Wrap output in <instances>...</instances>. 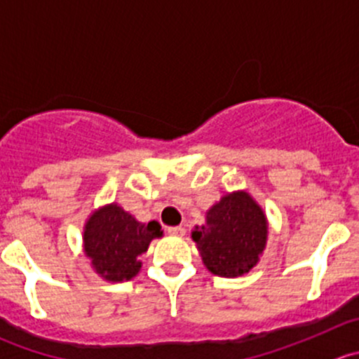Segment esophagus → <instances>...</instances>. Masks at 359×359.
<instances>
[{
	"label": "esophagus",
	"mask_w": 359,
	"mask_h": 359,
	"mask_svg": "<svg viewBox=\"0 0 359 359\" xmlns=\"http://www.w3.org/2000/svg\"><path fill=\"white\" fill-rule=\"evenodd\" d=\"M168 235L184 236V235H186V229H184L182 226H172V228H168Z\"/></svg>",
	"instance_id": "esophagus-1"
}]
</instances>
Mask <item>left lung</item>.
<instances>
[{"label":"left lung","instance_id":"left-lung-1","mask_svg":"<svg viewBox=\"0 0 359 359\" xmlns=\"http://www.w3.org/2000/svg\"><path fill=\"white\" fill-rule=\"evenodd\" d=\"M201 261L214 276L235 279L249 273L266 247L268 219L247 191H233L205 214L191 233Z\"/></svg>","mask_w":359,"mask_h":359}]
</instances>
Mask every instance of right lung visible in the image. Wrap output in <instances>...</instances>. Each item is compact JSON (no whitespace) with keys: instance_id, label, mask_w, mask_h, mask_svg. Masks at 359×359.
I'll list each match as a JSON object with an SVG mask.
<instances>
[{"instance_id":"1","label":"right lung","mask_w":359,"mask_h":359,"mask_svg":"<svg viewBox=\"0 0 359 359\" xmlns=\"http://www.w3.org/2000/svg\"><path fill=\"white\" fill-rule=\"evenodd\" d=\"M163 236L159 222L137 221L117 203H107L87 217L82 231L83 252L107 283H124L138 276L142 254Z\"/></svg>"}]
</instances>
